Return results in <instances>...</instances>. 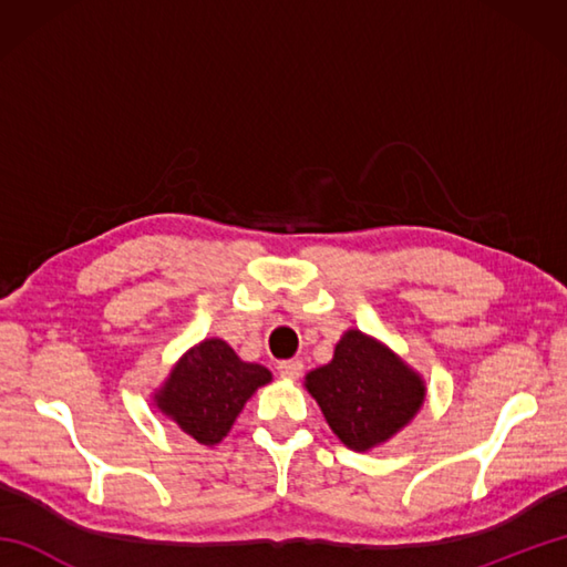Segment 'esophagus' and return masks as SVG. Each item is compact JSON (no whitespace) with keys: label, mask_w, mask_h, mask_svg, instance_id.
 <instances>
[{"label":"esophagus","mask_w":567,"mask_h":567,"mask_svg":"<svg viewBox=\"0 0 567 567\" xmlns=\"http://www.w3.org/2000/svg\"><path fill=\"white\" fill-rule=\"evenodd\" d=\"M277 370H280V375H282V378H287V380H297V378H302L305 363H302V360H297V358H292V360H282V363L277 365Z\"/></svg>","instance_id":"esophagus-1"}]
</instances>
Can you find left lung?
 I'll return each instance as SVG.
<instances>
[{
    "mask_svg": "<svg viewBox=\"0 0 567 567\" xmlns=\"http://www.w3.org/2000/svg\"><path fill=\"white\" fill-rule=\"evenodd\" d=\"M305 388L331 431L353 451H370L392 439L426 396L419 372L358 329L336 343L331 363L307 372Z\"/></svg>",
    "mask_w": 567,
    "mask_h": 567,
    "instance_id": "obj_1",
    "label": "left lung"
}]
</instances>
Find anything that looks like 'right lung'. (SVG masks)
<instances>
[{
	"instance_id": "right-lung-1",
	"label": "right lung",
	"mask_w": 567,
	"mask_h": 567,
	"mask_svg": "<svg viewBox=\"0 0 567 567\" xmlns=\"http://www.w3.org/2000/svg\"><path fill=\"white\" fill-rule=\"evenodd\" d=\"M270 380L268 368L244 363L226 341L204 339L177 360L155 392V406L197 443L216 445L252 392Z\"/></svg>"
}]
</instances>
